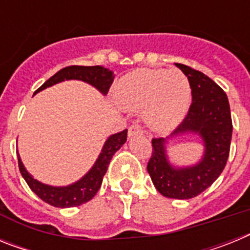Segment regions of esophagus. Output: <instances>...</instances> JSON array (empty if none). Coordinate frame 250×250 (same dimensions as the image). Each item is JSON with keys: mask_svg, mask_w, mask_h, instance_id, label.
I'll use <instances>...</instances> for the list:
<instances>
[{"mask_svg": "<svg viewBox=\"0 0 250 250\" xmlns=\"http://www.w3.org/2000/svg\"><path fill=\"white\" fill-rule=\"evenodd\" d=\"M127 132H129V136H135V135H141L144 131H143L140 125L135 124V125H131V126L129 127Z\"/></svg>", "mask_w": 250, "mask_h": 250, "instance_id": "obj_1", "label": "esophagus"}]
</instances>
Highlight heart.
<instances>
[{
  "label": "heart",
  "mask_w": 250,
  "mask_h": 250,
  "mask_svg": "<svg viewBox=\"0 0 250 250\" xmlns=\"http://www.w3.org/2000/svg\"><path fill=\"white\" fill-rule=\"evenodd\" d=\"M118 100L126 110L146 109L147 124L158 131H165L187 114L191 100L190 83L179 70L139 68L121 79Z\"/></svg>",
  "instance_id": "heart-1"
}]
</instances>
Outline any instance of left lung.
<instances>
[{"label": "left lung", "mask_w": 250, "mask_h": 250, "mask_svg": "<svg viewBox=\"0 0 250 250\" xmlns=\"http://www.w3.org/2000/svg\"><path fill=\"white\" fill-rule=\"evenodd\" d=\"M176 66L189 80L193 101L173 135L188 131L199 134L204 140V158L195 167L175 169L167 163L165 139L152 138L147 171L161 195L190 199L210 187L224 170L230 151L233 124L228 98L222 87L190 66Z\"/></svg>", "instance_id": "left-lung-1"}]
</instances>
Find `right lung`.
Masks as SVG:
<instances>
[{"label":"right lung","mask_w":250,"mask_h":250,"mask_svg":"<svg viewBox=\"0 0 250 250\" xmlns=\"http://www.w3.org/2000/svg\"><path fill=\"white\" fill-rule=\"evenodd\" d=\"M114 77L112 71L103 67V66H67V67L61 68L54 76H51L42 86H40L39 89L35 91V94L46 89L48 86H52L63 80H71V79L83 80L85 83H91L99 91H101L103 94H107L110 86L114 81ZM126 139L127 130H123V131L110 136L106 140L103 151H101L100 156L96 160L92 169L81 180L72 185H68V187H50V185H45L42 183L37 182L36 179H34L27 173V170L25 169L21 159H20V155H17L20 173L23 176L31 190L47 204L56 208L77 207V205H81L91 200L95 194L98 193L112 155L125 144Z\"/></svg>","instance_id":"obj_1"}]
</instances>
